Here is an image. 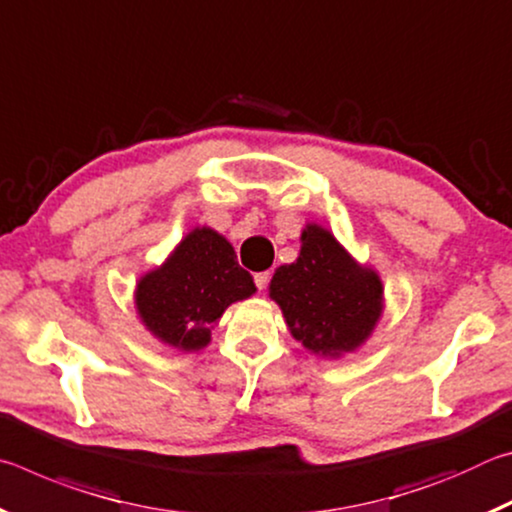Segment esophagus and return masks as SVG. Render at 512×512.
<instances>
[{
  "mask_svg": "<svg viewBox=\"0 0 512 512\" xmlns=\"http://www.w3.org/2000/svg\"><path fill=\"white\" fill-rule=\"evenodd\" d=\"M268 280H271V271H262V273H255V284L259 291H264L268 287Z\"/></svg>",
  "mask_w": 512,
  "mask_h": 512,
  "instance_id": "obj_1",
  "label": "esophagus"
}]
</instances>
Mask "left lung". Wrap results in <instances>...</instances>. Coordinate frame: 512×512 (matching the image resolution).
<instances>
[{
    "label": "left lung",
    "instance_id": "1",
    "mask_svg": "<svg viewBox=\"0 0 512 512\" xmlns=\"http://www.w3.org/2000/svg\"><path fill=\"white\" fill-rule=\"evenodd\" d=\"M271 298L282 307L291 334L320 354L350 352L368 339L381 314L377 273L359 268L327 230L307 225L300 257L280 266Z\"/></svg>",
    "mask_w": 512,
    "mask_h": 512
}]
</instances>
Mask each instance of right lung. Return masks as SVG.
<instances>
[{
  "instance_id": "1",
  "label": "right lung",
  "mask_w": 512,
  "mask_h": 512,
  "mask_svg": "<svg viewBox=\"0 0 512 512\" xmlns=\"http://www.w3.org/2000/svg\"><path fill=\"white\" fill-rule=\"evenodd\" d=\"M255 293L253 275L232 246L210 228H196L158 271L137 284V309L151 332L173 348L201 350L225 307Z\"/></svg>"
}]
</instances>
